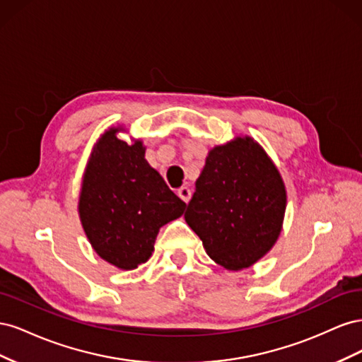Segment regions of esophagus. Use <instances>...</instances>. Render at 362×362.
Segmentation results:
<instances>
[{"label":"esophagus","mask_w":362,"mask_h":362,"mask_svg":"<svg viewBox=\"0 0 362 362\" xmlns=\"http://www.w3.org/2000/svg\"><path fill=\"white\" fill-rule=\"evenodd\" d=\"M178 196L180 198L184 201V202H189L190 201V198H192V190L189 189V187H181V189H178Z\"/></svg>","instance_id":"1"}]
</instances>
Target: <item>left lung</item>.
Returning <instances> with one entry per match:
<instances>
[{
	"label": "left lung",
	"instance_id": "8db88e82",
	"mask_svg": "<svg viewBox=\"0 0 362 362\" xmlns=\"http://www.w3.org/2000/svg\"><path fill=\"white\" fill-rule=\"evenodd\" d=\"M286 204L275 164L246 137L210 151L184 217L211 259L240 270L275 245Z\"/></svg>",
	"mask_w": 362,
	"mask_h": 362
}]
</instances>
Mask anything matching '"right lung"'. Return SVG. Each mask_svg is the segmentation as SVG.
<instances>
[{
	"mask_svg": "<svg viewBox=\"0 0 362 362\" xmlns=\"http://www.w3.org/2000/svg\"><path fill=\"white\" fill-rule=\"evenodd\" d=\"M117 131H107L92 152L78 211L96 254L131 270L149 259L160 228L187 205L149 166L141 141L128 145Z\"/></svg>",
	"mask_w": 362,
	"mask_h": 362,
	"instance_id": "1",
	"label": "right lung"
}]
</instances>
